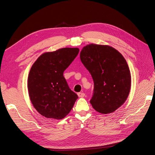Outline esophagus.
<instances>
[{"label": "esophagus", "instance_id": "obj_1", "mask_svg": "<svg viewBox=\"0 0 155 155\" xmlns=\"http://www.w3.org/2000/svg\"><path fill=\"white\" fill-rule=\"evenodd\" d=\"M78 95L79 97H83L84 96H85V94L83 92H79V93H78Z\"/></svg>", "mask_w": 155, "mask_h": 155}]
</instances>
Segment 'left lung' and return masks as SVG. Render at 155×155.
Returning <instances> with one entry per match:
<instances>
[{
    "mask_svg": "<svg viewBox=\"0 0 155 155\" xmlns=\"http://www.w3.org/2000/svg\"><path fill=\"white\" fill-rule=\"evenodd\" d=\"M80 59L94 81L92 107L102 114L114 112L130 90V73L124 56L109 45L92 43L82 48Z\"/></svg>",
    "mask_w": 155,
    "mask_h": 155,
    "instance_id": "left-lung-1",
    "label": "left lung"
}]
</instances>
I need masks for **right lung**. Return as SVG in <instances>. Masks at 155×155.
Wrapping results in <instances>:
<instances>
[{
	"label": "right lung",
	"mask_w": 155,
	"mask_h": 155,
	"mask_svg": "<svg viewBox=\"0 0 155 155\" xmlns=\"http://www.w3.org/2000/svg\"><path fill=\"white\" fill-rule=\"evenodd\" d=\"M78 48H63L41 55L28 78L30 101L37 111L47 118L61 120L78 98L70 90L63 72L79 53Z\"/></svg>",
	"instance_id": "obj_1"
}]
</instances>
